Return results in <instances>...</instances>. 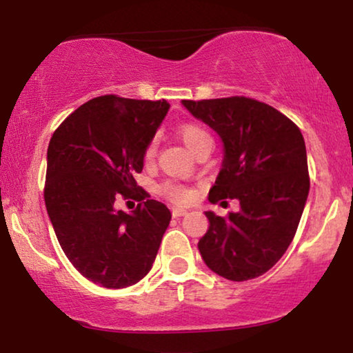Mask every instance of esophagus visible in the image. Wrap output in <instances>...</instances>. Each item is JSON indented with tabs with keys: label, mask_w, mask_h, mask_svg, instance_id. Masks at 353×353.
I'll use <instances>...</instances> for the list:
<instances>
[{
	"label": "esophagus",
	"mask_w": 353,
	"mask_h": 353,
	"mask_svg": "<svg viewBox=\"0 0 353 353\" xmlns=\"http://www.w3.org/2000/svg\"><path fill=\"white\" fill-rule=\"evenodd\" d=\"M185 214H188V209H184V208H174L172 209V217H182V216H185Z\"/></svg>",
	"instance_id": "1"
}]
</instances>
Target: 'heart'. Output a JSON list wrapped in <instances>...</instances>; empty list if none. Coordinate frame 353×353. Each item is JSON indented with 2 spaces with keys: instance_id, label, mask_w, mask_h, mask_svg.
Masks as SVG:
<instances>
[{
  "instance_id": "heart-1",
  "label": "heart",
  "mask_w": 353,
  "mask_h": 353,
  "mask_svg": "<svg viewBox=\"0 0 353 353\" xmlns=\"http://www.w3.org/2000/svg\"><path fill=\"white\" fill-rule=\"evenodd\" d=\"M179 137L182 139V143L188 145L190 152L196 151V149L199 148L202 143H205V141H210L209 132L197 124L181 125ZM156 149H157V143L156 139H152L151 143L145 145V151H144L145 161H151L152 157L156 156ZM161 192L165 194L168 197H171V199L176 202H185L189 199V190L182 188L179 184H172V182H164V184L161 185Z\"/></svg>"
}]
</instances>
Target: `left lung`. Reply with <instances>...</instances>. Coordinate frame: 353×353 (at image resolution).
<instances>
[{
  "instance_id": "1",
  "label": "left lung",
  "mask_w": 353,
  "mask_h": 353,
  "mask_svg": "<svg viewBox=\"0 0 353 353\" xmlns=\"http://www.w3.org/2000/svg\"><path fill=\"white\" fill-rule=\"evenodd\" d=\"M182 106L214 129L224 148L209 201L237 199L241 205L228 217L205 212L209 229L197 244L202 261L229 281L259 277L285 254L309 196L301 129L269 104L242 96Z\"/></svg>"
}]
</instances>
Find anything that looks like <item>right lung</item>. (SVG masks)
<instances>
[{
    "mask_svg": "<svg viewBox=\"0 0 353 353\" xmlns=\"http://www.w3.org/2000/svg\"><path fill=\"white\" fill-rule=\"evenodd\" d=\"M169 108L165 99L99 96L68 116L48 145L44 202L61 249L81 275L108 289L134 285L151 270L171 222L159 201L131 213L114 208L119 196L144 199L134 174Z\"/></svg>",
    "mask_w": 353,
    "mask_h": 353,
    "instance_id": "1",
    "label": "right lung"
}]
</instances>
